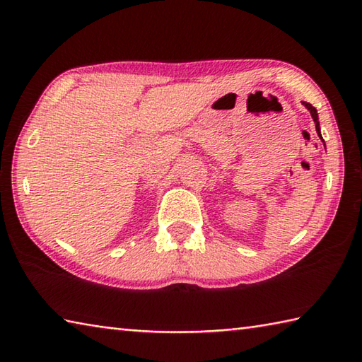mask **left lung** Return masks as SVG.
<instances>
[{
    "label": "left lung",
    "mask_w": 362,
    "mask_h": 362,
    "mask_svg": "<svg viewBox=\"0 0 362 362\" xmlns=\"http://www.w3.org/2000/svg\"><path fill=\"white\" fill-rule=\"evenodd\" d=\"M303 105L308 108V110L310 112V115H312V119H313V122H315V129H317V134H318V137L322 139V141H323V137H322V132H320V121H318V113H317V108L315 107H312L309 102H303ZM325 143V141H323Z\"/></svg>",
    "instance_id": "left-lung-1"
}]
</instances>
